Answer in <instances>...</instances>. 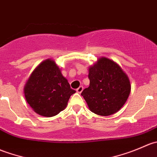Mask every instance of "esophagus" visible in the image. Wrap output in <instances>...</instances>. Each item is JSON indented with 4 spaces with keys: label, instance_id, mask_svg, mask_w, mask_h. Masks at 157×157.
<instances>
[{
    "label": "esophagus",
    "instance_id": "obj_1",
    "mask_svg": "<svg viewBox=\"0 0 157 157\" xmlns=\"http://www.w3.org/2000/svg\"><path fill=\"white\" fill-rule=\"evenodd\" d=\"M83 87L82 86H79V87L77 89V92L78 93H81L82 91H83Z\"/></svg>",
    "mask_w": 157,
    "mask_h": 157
}]
</instances>
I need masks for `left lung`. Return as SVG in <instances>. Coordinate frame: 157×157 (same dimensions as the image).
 <instances>
[{"label": "left lung", "mask_w": 157, "mask_h": 157, "mask_svg": "<svg viewBox=\"0 0 157 157\" xmlns=\"http://www.w3.org/2000/svg\"><path fill=\"white\" fill-rule=\"evenodd\" d=\"M90 86L82 92L93 113L108 116L116 113L127 101L131 83L122 68L112 60L102 57L89 68Z\"/></svg>", "instance_id": "left-lung-1"}]
</instances>
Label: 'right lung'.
<instances>
[{
  "label": "right lung",
  "mask_w": 157,
  "mask_h": 157,
  "mask_svg": "<svg viewBox=\"0 0 157 157\" xmlns=\"http://www.w3.org/2000/svg\"><path fill=\"white\" fill-rule=\"evenodd\" d=\"M23 91L33 110L45 117L55 116L64 110L71 95L76 93L52 59L42 61L35 68Z\"/></svg>",
  "instance_id": "right-lung-1"
}]
</instances>
